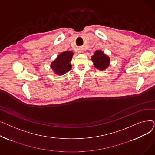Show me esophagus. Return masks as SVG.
<instances>
[{"instance_id": "1", "label": "esophagus", "mask_w": 155, "mask_h": 155, "mask_svg": "<svg viewBox=\"0 0 155 155\" xmlns=\"http://www.w3.org/2000/svg\"><path fill=\"white\" fill-rule=\"evenodd\" d=\"M82 51H80V52H82Z\"/></svg>"}]
</instances>
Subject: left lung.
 <instances>
[{"instance_id": "obj_1", "label": "left lung", "mask_w": 155, "mask_h": 155, "mask_svg": "<svg viewBox=\"0 0 155 155\" xmlns=\"http://www.w3.org/2000/svg\"><path fill=\"white\" fill-rule=\"evenodd\" d=\"M91 59L94 63V67L101 71L106 70L110 64V57L101 50L95 51Z\"/></svg>"}]
</instances>
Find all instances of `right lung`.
<instances>
[{
  "label": "right lung",
  "instance_id": "right-lung-1",
  "mask_svg": "<svg viewBox=\"0 0 155 155\" xmlns=\"http://www.w3.org/2000/svg\"><path fill=\"white\" fill-rule=\"evenodd\" d=\"M73 53L71 51H66L57 56L56 58L51 63V68L57 75H62L71 68L70 63Z\"/></svg>",
  "mask_w": 155,
  "mask_h": 155
}]
</instances>
